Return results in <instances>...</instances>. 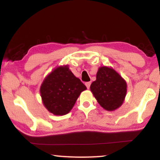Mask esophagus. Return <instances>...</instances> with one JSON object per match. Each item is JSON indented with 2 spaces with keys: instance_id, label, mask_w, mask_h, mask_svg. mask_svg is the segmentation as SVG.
I'll return each instance as SVG.
<instances>
[{
  "instance_id": "1",
  "label": "esophagus",
  "mask_w": 160,
  "mask_h": 160,
  "mask_svg": "<svg viewBox=\"0 0 160 160\" xmlns=\"http://www.w3.org/2000/svg\"><path fill=\"white\" fill-rule=\"evenodd\" d=\"M85 85H86V87H87V88H88V89H89V88H90V86H91V82H86V83H85Z\"/></svg>"
}]
</instances>
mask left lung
<instances>
[{"label":"left lung","instance_id":"8db88e82","mask_svg":"<svg viewBox=\"0 0 160 160\" xmlns=\"http://www.w3.org/2000/svg\"><path fill=\"white\" fill-rule=\"evenodd\" d=\"M91 91L102 108L114 111L121 107L127 91L126 81L112 67H100L96 80L91 83Z\"/></svg>","mask_w":160,"mask_h":160}]
</instances>
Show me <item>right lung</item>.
I'll list each match as a JSON object with an SVG mask.
<instances>
[{
    "label": "right lung",
    "mask_w": 160,
    "mask_h": 160,
    "mask_svg": "<svg viewBox=\"0 0 160 160\" xmlns=\"http://www.w3.org/2000/svg\"><path fill=\"white\" fill-rule=\"evenodd\" d=\"M86 86L76 77L68 65L59 66L48 74L41 83L42 102L48 111L55 115H64L74 107Z\"/></svg>",
    "instance_id": "right-lung-1"
}]
</instances>
